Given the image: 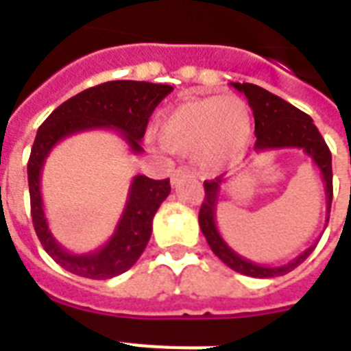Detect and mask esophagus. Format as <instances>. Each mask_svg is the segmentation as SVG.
<instances>
[{
    "mask_svg": "<svg viewBox=\"0 0 351 351\" xmlns=\"http://www.w3.org/2000/svg\"><path fill=\"white\" fill-rule=\"evenodd\" d=\"M184 178H195V173H193L191 169H187V167H178V169L173 173L171 182H173V186H176V184L180 180H184Z\"/></svg>",
    "mask_w": 351,
    "mask_h": 351,
    "instance_id": "34e87169",
    "label": "esophagus"
}]
</instances>
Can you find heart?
I'll return each mask as SVG.
<instances>
[{
    "label": "heart",
    "mask_w": 351,
    "mask_h": 351,
    "mask_svg": "<svg viewBox=\"0 0 351 351\" xmlns=\"http://www.w3.org/2000/svg\"><path fill=\"white\" fill-rule=\"evenodd\" d=\"M253 117L240 96H202L169 109L158 121V140L173 153H193L206 171H219L245 153Z\"/></svg>",
    "instance_id": "heart-1"
}]
</instances>
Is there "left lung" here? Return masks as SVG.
<instances>
[{
  "instance_id": "obj_1",
  "label": "left lung",
  "mask_w": 351,
  "mask_h": 351,
  "mask_svg": "<svg viewBox=\"0 0 351 351\" xmlns=\"http://www.w3.org/2000/svg\"><path fill=\"white\" fill-rule=\"evenodd\" d=\"M237 90L247 98L253 118H255V151L266 153V151H277V149H302L313 164L319 167L324 182L326 191V226L332 209V153L328 149L324 138L315 127L306 112L299 111L297 107L288 104L282 98L271 95L269 90L262 89L253 84H231ZM226 184L224 176H219L211 182H204L206 197H204L202 208L198 213V224L202 230L204 237L208 240L209 247L226 266H230L237 273L247 275L255 278H271L286 275L291 269L302 264L315 250V244L302 251L297 258H293L284 266H261L255 262L247 261L237 251H233L226 240L220 237L217 228V206L220 200V191Z\"/></svg>"
}]
</instances>
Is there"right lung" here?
Segmentation results:
<instances>
[{
    "instance_id": "obj_1",
    "label": "right lung",
    "mask_w": 351,
    "mask_h": 351,
    "mask_svg": "<svg viewBox=\"0 0 351 351\" xmlns=\"http://www.w3.org/2000/svg\"><path fill=\"white\" fill-rule=\"evenodd\" d=\"M171 90L173 87L164 84L132 80L107 82L63 101L38 129L27 165L30 215L43 250L63 269L95 280H106L127 271L145 250L153 231L154 213L171 193V186L169 178L153 180L143 175L134 176L111 239L98 250L78 255L65 250L49 230L41 198V171L49 153L65 138L93 129H114L125 140L131 153H143L140 142L149 117Z\"/></svg>"
}]
</instances>
